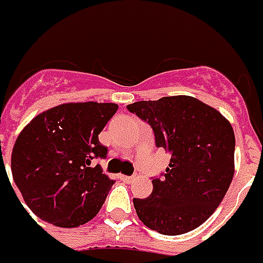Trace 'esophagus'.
<instances>
[{
    "mask_svg": "<svg viewBox=\"0 0 263 263\" xmlns=\"http://www.w3.org/2000/svg\"><path fill=\"white\" fill-rule=\"evenodd\" d=\"M121 179L123 180V182H126V183H132L136 178L134 176H126V175H121Z\"/></svg>",
    "mask_w": 263,
    "mask_h": 263,
    "instance_id": "obj_1",
    "label": "esophagus"
}]
</instances>
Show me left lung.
Returning <instances> with one entry per match:
<instances>
[{"instance_id": "obj_1", "label": "left lung", "mask_w": 263, "mask_h": 263, "mask_svg": "<svg viewBox=\"0 0 263 263\" xmlns=\"http://www.w3.org/2000/svg\"><path fill=\"white\" fill-rule=\"evenodd\" d=\"M155 132L157 148L171 153L163 179L148 198H134L138 218L163 235H182L206 221L226 197L235 174L230 121L193 96H165L127 106Z\"/></svg>"}]
</instances>
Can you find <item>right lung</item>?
<instances>
[{
  "instance_id": "obj_1",
  "label": "right lung",
  "mask_w": 263,
  "mask_h": 263,
  "mask_svg": "<svg viewBox=\"0 0 263 263\" xmlns=\"http://www.w3.org/2000/svg\"><path fill=\"white\" fill-rule=\"evenodd\" d=\"M115 103H64L37 114L16 138L10 167L27 206L39 218L76 228L95 217L114 180L92 167L107 148L99 134Z\"/></svg>"
}]
</instances>
